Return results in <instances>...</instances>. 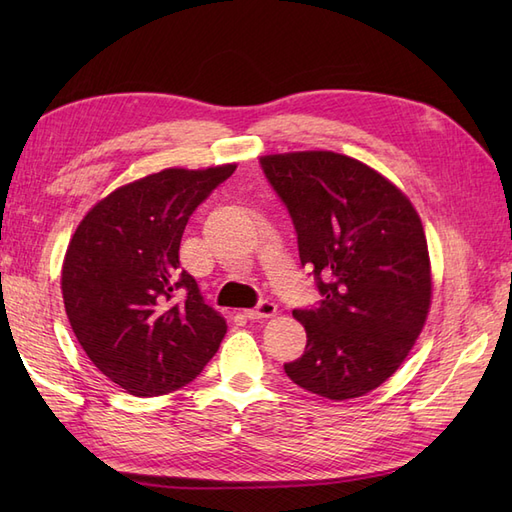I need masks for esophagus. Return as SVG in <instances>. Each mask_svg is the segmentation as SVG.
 I'll use <instances>...</instances> for the list:
<instances>
[{
	"mask_svg": "<svg viewBox=\"0 0 512 512\" xmlns=\"http://www.w3.org/2000/svg\"><path fill=\"white\" fill-rule=\"evenodd\" d=\"M277 314V305L273 301H260L254 309H245V316L250 320H260V318H273Z\"/></svg>",
	"mask_w": 512,
	"mask_h": 512,
	"instance_id": "esophagus-1",
	"label": "esophagus"
}]
</instances>
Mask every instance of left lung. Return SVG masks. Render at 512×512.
<instances>
[{"label": "left lung", "instance_id": "8db88e82", "mask_svg": "<svg viewBox=\"0 0 512 512\" xmlns=\"http://www.w3.org/2000/svg\"><path fill=\"white\" fill-rule=\"evenodd\" d=\"M260 166L322 294L316 307L292 312L307 346L286 376L335 401L378 389L404 363L431 305L421 218L389 179L342 153H277Z\"/></svg>", "mask_w": 512, "mask_h": 512}]
</instances>
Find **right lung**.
<instances>
[{
    "mask_svg": "<svg viewBox=\"0 0 512 512\" xmlns=\"http://www.w3.org/2000/svg\"><path fill=\"white\" fill-rule=\"evenodd\" d=\"M235 168H166L121 185L70 239L61 269L70 327L91 363L130 395L181 389L220 348L226 320L181 271L179 245L190 215Z\"/></svg>",
    "mask_w": 512,
    "mask_h": 512,
    "instance_id": "right-lung-1",
    "label": "right lung"
}]
</instances>
